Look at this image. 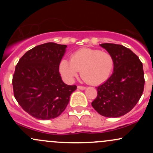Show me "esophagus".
Returning a JSON list of instances; mask_svg holds the SVG:
<instances>
[{
  "label": "esophagus",
  "instance_id": "1",
  "mask_svg": "<svg viewBox=\"0 0 153 153\" xmlns=\"http://www.w3.org/2000/svg\"><path fill=\"white\" fill-rule=\"evenodd\" d=\"M78 89L83 90V89H85L86 87H85V86H78Z\"/></svg>",
  "mask_w": 153,
  "mask_h": 153
}]
</instances>
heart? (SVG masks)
Listing matches in <instances>:
<instances>
[{"label":"heart","instance_id":"obj_1","mask_svg":"<svg viewBox=\"0 0 153 153\" xmlns=\"http://www.w3.org/2000/svg\"><path fill=\"white\" fill-rule=\"evenodd\" d=\"M113 68L114 58L110 53L83 48L72 54L71 61H61L60 72L66 81L72 82L81 71V76L85 82L98 85L107 81Z\"/></svg>","mask_w":153,"mask_h":153}]
</instances>
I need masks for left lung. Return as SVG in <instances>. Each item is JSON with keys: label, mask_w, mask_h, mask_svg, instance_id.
I'll return each instance as SVG.
<instances>
[{"label": "left lung", "mask_w": 153, "mask_h": 153, "mask_svg": "<svg viewBox=\"0 0 153 153\" xmlns=\"http://www.w3.org/2000/svg\"><path fill=\"white\" fill-rule=\"evenodd\" d=\"M100 46L113 57V72L97 87L98 95L92 106L103 116L117 118L132 110L142 95L145 82L143 64L124 46L109 43Z\"/></svg>", "instance_id": "8db88e82"}]
</instances>
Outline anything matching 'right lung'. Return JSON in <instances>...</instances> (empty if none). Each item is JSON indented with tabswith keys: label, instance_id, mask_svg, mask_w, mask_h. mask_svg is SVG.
<instances>
[{
	"label": "right lung",
	"instance_id": "add662e5",
	"mask_svg": "<svg viewBox=\"0 0 153 153\" xmlns=\"http://www.w3.org/2000/svg\"><path fill=\"white\" fill-rule=\"evenodd\" d=\"M67 45L46 43L27 51L15 67L14 96L24 111L39 120L57 118L77 86L64 84L59 65Z\"/></svg>",
	"mask_w": 153,
	"mask_h": 153
}]
</instances>
